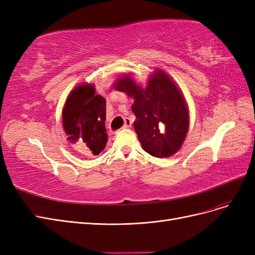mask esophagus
<instances>
[{"label":"esophagus","instance_id":"34e87169","mask_svg":"<svg viewBox=\"0 0 255 255\" xmlns=\"http://www.w3.org/2000/svg\"><path fill=\"white\" fill-rule=\"evenodd\" d=\"M130 127H132V121H130L128 118H126L125 125H123V128H128Z\"/></svg>","mask_w":255,"mask_h":255}]
</instances>
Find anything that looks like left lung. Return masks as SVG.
Masks as SVG:
<instances>
[{
  "label": "left lung",
  "mask_w": 255,
  "mask_h": 255,
  "mask_svg": "<svg viewBox=\"0 0 255 255\" xmlns=\"http://www.w3.org/2000/svg\"><path fill=\"white\" fill-rule=\"evenodd\" d=\"M114 88L134 99V128L145 152L164 158L180 150L188 132L189 114L183 94L170 76L156 69L142 88L128 74Z\"/></svg>",
  "instance_id": "8db88e82"
}]
</instances>
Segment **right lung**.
<instances>
[{
	"label": "right lung",
	"mask_w": 255,
	"mask_h": 255,
	"mask_svg": "<svg viewBox=\"0 0 255 255\" xmlns=\"http://www.w3.org/2000/svg\"><path fill=\"white\" fill-rule=\"evenodd\" d=\"M105 117V99L96 95L92 84L79 85L68 96L63 110L67 139L79 142L86 155H99L107 142Z\"/></svg>",
	"instance_id": "add662e5"
}]
</instances>
